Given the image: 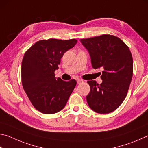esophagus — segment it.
<instances>
[{
	"mask_svg": "<svg viewBox=\"0 0 148 148\" xmlns=\"http://www.w3.org/2000/svg\"><path fill=\"white\" fill-rule=\"evenodd\" d=\"M83 82H84V80L83 79H77V83L78 84L83 83Z\"/></svg>",
	"mask_w": 148,
	"mask_h": 148,
	"instance_id": "34e87169",
	"label": "esophagus"
}]
</instances>
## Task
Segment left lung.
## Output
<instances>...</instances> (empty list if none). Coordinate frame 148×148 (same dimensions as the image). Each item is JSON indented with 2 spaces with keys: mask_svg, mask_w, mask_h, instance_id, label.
<instances>
[{
  "mask_svg": "<svg viewBox=\"0 0 148 148\" xmlns=\"http://www.w3.org/2000/svg\"><path fill=\"white\" fill-rule=\"evenodd\" d=\"M88 50L92 68L102 69L101 84L87 81L90 92L86 97L89 106L99 114L116 110L127 96L133 74V61L129 47L118 37L102 34L80 39Z\"/></svg>",
  "mask_w": 148,
  "mask_h": 148,
  "instance_id": "left-lung-1",
  "label": "left lung"
}]
</instances>
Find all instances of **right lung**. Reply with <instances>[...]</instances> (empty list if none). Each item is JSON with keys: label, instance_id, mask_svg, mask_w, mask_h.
Listing matches in <instances>:
<instances>
[{"label": "right lung", "instance_id": "1", "mask_svg": "<svg viewBox=\"0 0 148 148\" xmlns=\"http://www.w3.org/2000/svg\"><path fill=\"white\" fill-rule=\"evenodd\" d=\"M76 39L51 38L36 42L26 51L21 64V82L23 89L33 106L45 114L61 111L74 91L75 79L69 82L56 78L65 52L73 47Z\"/></svg>", "mask_w": 148, "mask_h": 148}]
</instances>
